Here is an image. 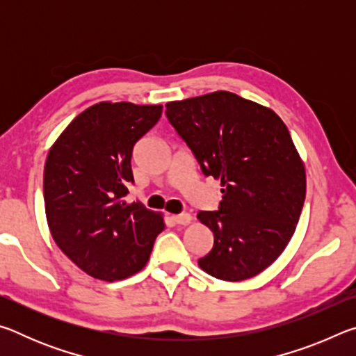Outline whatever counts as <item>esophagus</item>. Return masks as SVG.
Masks as SVG:
<instances>
[{
    "instance_id": "34e87169",
    "label": "esophagus",
    "mask_w": 356,
    "mask_h": 356,
    "mask_svg": "<svg viewBox=\"0 0 356 356\" xmlns=\"http://www.w3.org/2000/svg\"><path fill=\"white\" fill-rule=\"evenodd\" d=\"M172 218V221L176 222V225H188V222L191 221V216H190V213H179V215H172L171 216Z\"/></svg>"
}]
</instances>
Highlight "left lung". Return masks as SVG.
Instances as JSON below:
<instances>
[{
  "instance_id": "8db88e82",
  "label": "left lung",
  "mask_w": 356,
  "mask_h": 356,
  "mask_svg": "<svg viewBox=\"0 0 356 356\" xmlns=\"http://www.w3.org/2000/svg\"><path fill=\"white\" fill-rule=\"evenodd\" d=\"M166 118L202 176L221 180L218 209L197 213L213 232L197 265L218 280L252 278L284 251L305 204L291 134L275 111L227 91L170 102Z\"/></svg>"
}]
</instances>
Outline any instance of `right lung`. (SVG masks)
Returning a JSON list of instances; mask_svg holds the SVG:
<instances>
[{"instance_id":"right-lung-1","label":"right lung","mask_w":356,"mask_h":356,"mask_svg":"<svg viewBox=\"0 0 356 356\" xmlns=\"http://www.w3.org/2000/svg\"><path fill=\"white\" fill-rule=\"evenodd\" d=\"M161 111V105L102 102L78 114L48 152V227L64 254L97 280L140 272L165 227L159 213L125 200L134 184L135 144Z\"/></svg>"}]
</instances>
